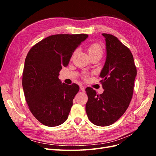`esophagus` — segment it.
Here are the masks:
<instances>
[{
	"mask_svg": "<svg viewBox=\"0 0 156 156\" xmlns=\"http://www.w3.org/2000/svg\"><path fill=\"white\" fill-rule=\"evenodd\" d=\"M80 89L82 92H84L85 91V88H84L83 86H80Z\"/></svg>",
	"mask_w": 156,
	"mask_h": 156,
	"instance_id": "esophagus-1",
	"label": "esophagus"
}]
</instances>
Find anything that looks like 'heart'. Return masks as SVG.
I'll list each match as a JSON object with an SVG mask.
<instances>
[{
    "label": "heart",
    "mask_w": 156,
    "mask_h": 156,
    "mask_svg": "<svg viewBox=\"0 0 156 156\" xmlns=\"http://www.w3.org/2000/svg\"><path fill=\"white\" fill-rule=\"evenodd\" d=\"M88 52L89 53L90 56H92L98 53H103V49L100 44H99L98 43H95L91 44L88 47Z\"/></svg>",
    "instance_id": "heart-1"
}]
</instances>
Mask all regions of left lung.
Returning a JSON list of instances; mask_svg holds the SVG:
<instances>
[{"mask_svg": "<svg viewBox=\"0 0 156 156\" xmlns=\"http://www.w3.org/2000/svg\"><path fill=\"white\" fill-rule=\"evenodd\" d=\"M102 35L105 38L107 57L100 77L104 91L99 95L93 88H86V112L94 124L108 126L119 120L129 107L136 68L129 48L112 34Z\"/></svg>", "mask_w": 156, "mask_h": 156, "instance_id": "obj_1", "label": "left lung"}]
</instances>
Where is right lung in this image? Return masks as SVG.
<instances>
[{
    "label": "right lung",
    "mask_w": 156,
    "mask_h": 156,
    "mask_svg": "<svg viewBox=\"0 0 156 156\" xmlns=\"http://www.w3.org/2000/svg\"><path fill=\"white\" fill-rule=\"evenodd\" d=\"M88 36L52 35L28 53L23 72V91L30 112L42 124L57 126L67 120L79 87L61 83L59 72L68 65L75 49Z\"/></svg>",
    "instance_id": "right-lung-1"
}]
</instances>
